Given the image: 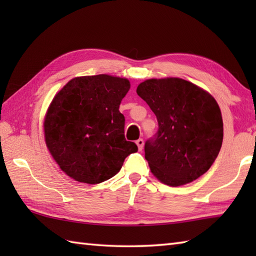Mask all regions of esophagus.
I'll return each mask as SVG.
<instances>
[{"instance_id": "1", "label": "esophagus", "mask_w": 256, "mask_h": 256, "mask_svg": "<svg viewBox=\"0 0 256 256\" xmlns=\"http://www.w3.org/2000/svg\"><path fill=\"white\" fill-rule=\"evenodd\" d=\"M136 145H138V150H142L143 148H144V140L142 138H138L136 140Z\"/></svg>"}]
</instances>
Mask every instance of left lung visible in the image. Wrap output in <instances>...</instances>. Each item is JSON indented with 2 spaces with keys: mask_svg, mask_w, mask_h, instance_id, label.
<instances>
[{
  "mask_svg": "<svg viewBox=\"0 0 256 256\" xmlns=\"http://www.w3.org/2000/svg\"><path fill=\"white\" fill-rule=\"evenodd\" d=\"M138 94L158 121L154 140L145 143V158L162 184L178 187L208 172L224 140V122L208 91L175 77L140 82Z\"/></svg>",
  "mask_w": 256,
  "mask_h": 256,
  "instance_id": "8db88e82",
  "label": "left lung"
}]
</instances>
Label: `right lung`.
Returning <instances> with one entry per match:
<instances>
[{"label": "right lung", "instance_id": "obj_1", "mask_svg": "<svg viewBox=\"0 0 256 256\" xmlns=\"http://www.w3.org/2000/svg\"><path fill=\"white\" fill-rule=\"evenodd\" d=\"M131 84L110 74L76 77L54 96L44 118L48 150L76 182L100 184L122 168L138 146L124 138L118 111Z\"/></svg>", "mask_w": 256, "mask_h": 256}]
</instances>
